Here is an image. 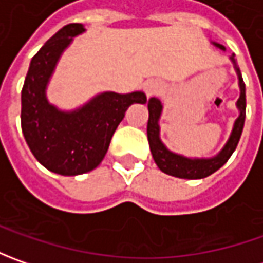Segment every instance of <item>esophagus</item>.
<instances>
[{"label":"esophagus","mask_w":263,"mask_h":263,"mask_svg":"<svg viewBox=\"0 0 263 263\" xmlns=\"http://www.w3.org/2000/svg\"><path fill=\"white\" fill-rule=\"evenodd\" d=\"M143 89H145V92H146L147 96H154L159 92L161 86H159L158 83H154V82H147V83H145Z\"/></svg>","instance_id":"34e87169"}]
</instances>
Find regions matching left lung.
I'll use <instances>...</instances> for the list:
<instances>
[{"label":"left lung","instance_id":"left-lung-1","mask_svg":"<svg viewBox=\"0 0 263 263\" xmlns=\"http://www.w3.org/2000/svg\"><path fill=\"white\" fill-rule=\"evenodd\" d=\"M214 46L219 48L221 51H226V48L219 45L217 42H211ZM230 61L233 63L234 70L238 77V87H240V96H238L236 106L238 109V117L234 121L233 130L230 133V137L226 142L222 149L218 152L215 157L211 158H189L183 157L180 154L171 152L161 140L159 133V118L162 116V104L158 98H151L147 102L149 109V120H147V140L149 147L152 152V158L155 161L158 168L168 176L178 177V178H187V180H197L214 174L217 170L222 167L228 161V158L233 155V152L237 147L238 140L241 136L243 127H245V118H246V86L243 82V77L237 66V61L234 58V54L230 55Z\"/></svg>","mask_w":263,"mask_h":263}]
</instances>
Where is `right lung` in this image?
<instances>
[{
  "instance_id": "right-lung-1",
  "label": "right lung",
  "mask_w": 263,
  "mask_h": 263,
  "mask_svg": "<svg viewBox=\"0 0 263 263\" xmlns=\"http://www.w3.org/2000/svg\"><path fill=\"white\" fill-rule=\"evenodd\" d=\"M85 26L71 23L48 39L32 58L22 89V132L33 157L49 171L79 176L92 171L105 157L111 137L127 108L145 104L146 95L102 92L71 111L46 98V87L63 52Z\"/></svg>"
}]
</instances>
